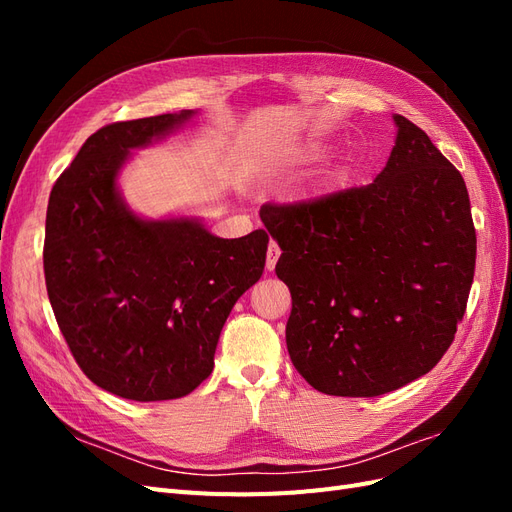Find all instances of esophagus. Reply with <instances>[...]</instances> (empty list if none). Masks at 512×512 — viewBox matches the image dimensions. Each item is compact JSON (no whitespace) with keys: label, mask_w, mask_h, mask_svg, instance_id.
I'll return each instance as SVG.
<instances>
[{"label":"esophagus","mask_w":512,"mask_h":512,"mask_svg":"<svg viewBox=\"0 0 512 512\" xmlns=\"http://www.w3.org/2000/svg\"><path fill=\"white\" fill-rule=\"evenodd\" d=\"M280 254H282V250L280 247H277V243H269V250H267V271H273L275 269V265H277V258H280Z\"/></svg>","instance_id":"esophagus-1"}]
</instances>
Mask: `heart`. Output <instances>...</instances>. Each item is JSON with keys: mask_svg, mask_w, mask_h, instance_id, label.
<instances>
[{"mask_svg": "<svg viewBox=\"0 0 512 512\" xmlns=\"http://www.w3.org/2000/svg\"><path fill=\"white\" fill-rule=\"evenodd\" d=\"M320 151H322V145H318V143L301 145V147H297V149L290 153L288 164H301V162H307V160H314V158L320 156Z\"/></svg>", "mask_w": 512, "mask_h": 512, "instance_id": "obj_1", "label": "heart"}]
</instances>
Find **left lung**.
Listing matches in <instances>:
<instances>
[{"instance_id": "left-lung-1", "label": "left lung", "mask_w": 512, "mask_h": 512, "mask_svg": "<svg viewBox=\"0 0 512 512\" xmlns=\"http://www.w3.org/2000/svg\"><path fill=\"white\" fill-rule=\"evenodd\" d=\"M374 183L301 205H265L290 288L286 346L316 391L378 397L436 367L463 318L476 262L459 170L401 115Z\"/></svg>"}]
</instances>
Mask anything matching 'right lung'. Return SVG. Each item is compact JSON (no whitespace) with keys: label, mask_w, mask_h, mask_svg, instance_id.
I'll return each mask as SVG.
<instances>
[{"label":"right lung","mask_w":512,"mask_h":512,"mask_svg":"<svg viewBox=\"0 0 512 512\" xmlns=\"http://www.w3.org/2000/svg\"><path fill=\"white\" fill-rule=\"evenodd\" d=\"M194 115L100 128L55 181L46 209L44 280L59 329L85 376L123 399L192 393L213 371L232 307L265 271V230L220 239L198 218H141L119 192L132 151Z\"/></svg>","instance_id":"add662e5"}]
</instances>
